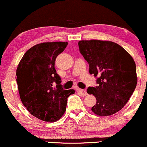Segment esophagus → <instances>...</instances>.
Masks as SVG:
<instances>
[{"mask_svg":"<svg viewBox=\"0 0 147 147\" xmlns=\"http://www.w3.org/2000/svg\"><path fill=\"white\" fill-rule=\"evenodd\" d=\"M77 91L78 92H80L81 94L82 95H84V96H86V95H88V93H87V91L86 90H85V89H78Z\"/></svg>","mask_w":147,"mask_h":147,"instance_id":"esophagus-1","label":"esophagus"}]
</instances>
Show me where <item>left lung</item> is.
<instances>
[{"instance_id":"obj_1","label":"left lung","mask_w":147,"mask_h":147,"mask_svg":"<svg viewBox=\"0 0 147 147\" xmlns=\"http://www.w3.org/2000/svg\"><path fill=\"white\" fill-rule=\"evenodd\" d=\"M80 52L89 65V74L97 77L95 88L87 92L97 102L91 111L99 116L112 115L126 105L137 84L132 56L117 43L104 40H81Z\"/></svg>"}]
</instances>
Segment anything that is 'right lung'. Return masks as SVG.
<instances>
[{
  "label": "right lung",
  "instance_id": "right-lung-1",
  "mask_svg": "<svg viewBox=\"0 0 147 147\" xmlns=\"http://www.w3.org/2000/svg\"><path fill=\"white\" fill-rule=\"evenodd\" d=\"M67 42H43L26 51L16 69V82L23 105L39 119L55 122L66 110L67 99L74 89L65 90L55 69L56 57ZM56 82V86L53 84Z\"/></svg>",
  "mask_w": 147,
  "mask_h": 147
}]
</instances>
